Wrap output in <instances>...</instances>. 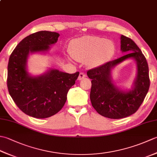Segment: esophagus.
<instances>
[{
	"label": "esophagus",
	"instance_id": "obj_1",
	"mask_svg": "<svg viewBox=\"0 0 157 157\" xmlns=\"http://www.w3.org/2000/svg\"><path fill=\"white\" fill-rule=\"evenodd\" d=\"M86 73H84V72H80L79 73V76H78V80H81V79H82L83 78H84L86 77Z\"/></svg>",
	"mask_w": 157,
	"mask_h": 157
}]
</instances>
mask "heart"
<instances>
[{"label": "heart", "instance_id": "b5f03b06", "mask_svg": "<svg viewBox=\"0 0 157 157\" xmlns=\"http://www.w3.org/2000/svg\"><path fill=\"white\" fill-rule=\"evenodd\" d=\"M114 52V43L98 36H83L73 40L70 44V53L73 57L78 61H86L91 66L104 63Z\"/></svg>", "mask_w": 157, "mask_h": 157}]
</instances>
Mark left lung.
Returning <instances> with one entry per match:
<instances>
[{
  "mask_svg": "<svg viewBox=\"0 0 157 157\" xmlns=\"http://www.w3.org/2000/svg\"><path fill=\"white\" fill-rule=\"evenodd\" d=\"M121 51L128 53L87 71L88 78L92 79L90 95L92 105L100 115L109 119H121L135 113L144 101L150 87L148 65L138 46L132 39L121 35ZM129 58L136 61L137 76L132 89L126 92L112 83L111 69Z\"/></svg>",
  "mask_w": 157,
  "mask_h": 157,
  "instance_id": "obj_1",
  "label": "left lung"
}]
</instances>
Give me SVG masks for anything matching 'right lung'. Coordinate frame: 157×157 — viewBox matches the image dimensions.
<instances>
[{
  "mask_svg": "<svg viewBox=\"0 0 157 157\" xmlns=\"http://www.w3.org/2000/svg\"><path fill=\"white\" fill-rule=\"evenodd\" d=\"M59 36L58 33L48 31L34 33L23 39L10 55L6 80L9 94L19 109L32 117L48 118L61 111L69 90L79 74L57 69H50L38 76L28 73L29 53L48 51Z\"/></svg>",
  "mask_w": 157,
  "mask_h": 157,
  "instance_id": "1",
  "label": "right lung"
}]
</instances>
